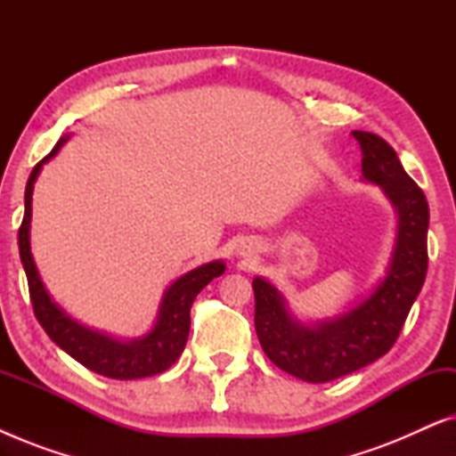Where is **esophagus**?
Listing matches in <instances>:
<instances>
[{
	"mask_svg": "<svg viewBox=\"0 0 456 456\" xmlns=\"http://www.w3.org/2000/svg\"><path fill=\"white\" fill-rule=\"evenodd\" d=\"M240 255H248V248L242 247V248H240Z\"/></svg>",
	"mask_w": 456,
	"mask_h": 456,
	"instance_id": "esophagus-1",
	"label": "esophagus"
}]
</instances>
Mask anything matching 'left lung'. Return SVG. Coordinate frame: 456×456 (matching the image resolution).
<instances>
[{
  "instance_id": "left-lung-1",
  "label": "left lung",
  "mask_w": 456,
  "mask_h": 456,
  "mask_svg": "<svg viewBox=\"0 0 456 456\" xmlns=\"http://www.w3.org/2000/svg\"><path fill=\"white\" fill-rule=\"evenodd\" d=\"M361 180L376 184L396 214L384 276L340 314L298 320L289 298L264 276L253 278L255 330L273 365L303 382L323 384L384 357L395 345L428 273L429 208L392 149L378 134L353 130Z\"/></svg>"
}]
</instances>
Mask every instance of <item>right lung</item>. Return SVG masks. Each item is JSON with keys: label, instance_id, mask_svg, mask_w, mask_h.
<instances>
[{"label": "right lung", "instance_id": "add662e5", "mask_svg": "<svg viewBox=\"0 0 456 456\" xmlns=\"http://www.w3.org/2000/svg\"><path fill=\"white\" fill-rule=\"evenodd\" d=\"M68 139L70 134L61 136L52 153L33 167L27 191H24V220L18 230V248H20L22 267L27 272L35 315L49 338L61 351L99 376L111 379L158 376V373L170 370L183 354L191 330V305L211 280L226 272V264L222 259L209 261V264L199 265L174 280L164 290L153 326L136 338H118L102 330L85 326L74 320L70 314H66V309H61L58 301H53V297L49 295L47 286L37 270L33 251H30V220H33V191L37 178H39L43 166L60 153Z\"/></svg>", "mask_w": 456, "mask_h": 456}]
</instances>
